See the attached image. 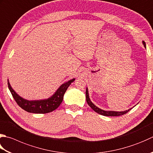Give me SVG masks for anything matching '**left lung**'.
<instances>
[{"label": "left lung", "mask_w": 153, "mask_h": 153, "mask_svg": "<svg viewBox=\"0 0 153 153\" xmlns=\"http://www.w3.org/2000/svg\"><path fill=\"white\" fill-rule=\"evenodd\" d=\"M143 46H145V48H146V44L144 41H143ZM85 95H86V101H87V103L89 105V107H91V108L95 111V112L99 113V114L100 115H102L104 116H120V115H123L125 114V113H127L128 111H129L131 109H132V108L131 109H128V110L126 111H105L101 109L100 108H99L96 105H95L91 102V101L90 100V98H89V92H88V88H86V91H85Z\"/></svg>", "instance_id": "8db88e82"}]
</instances>
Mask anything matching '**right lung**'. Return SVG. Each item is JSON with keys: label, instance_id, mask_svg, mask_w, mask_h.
<instances>
[{"label": "right lung", "instance_id": "1", "mask_svg": "<svg viewBox=\"0 0 153 153\" xmlns=\"http://www.w3.org/2000/svg\"><path fill=\"white\" fill-rule=\"evenodd\" d=\"M75 78L69 80L59 87L56 92L52 96L45 100H27L18 95L9 83L8 79V89L14 100L21 108L26 111L33 113H47L52 112L59 106L64 99V94L66 91L68 87L75 81Z\"/></svg>", "mask_w": 153, "mask_h": 153}]
</instances>
